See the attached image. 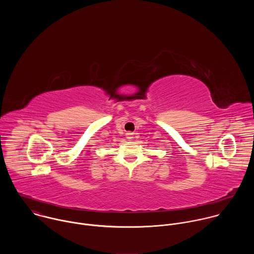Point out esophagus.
<instances>
[{"instance_id":"obj_1","label":"esophagus","mask_w":254,"mask_h":254,"mask_svg":"<svg viewBox=\"0 0 254 254\" xmlns=\"http://www.w3.org/2000/svg\"><path fill=\"white\" fill-rule=\"evenodd\" d=\"M127 137L129 138V139L133 138V133L132 132H127Z\"/></svg>"}]
</instances>
